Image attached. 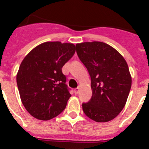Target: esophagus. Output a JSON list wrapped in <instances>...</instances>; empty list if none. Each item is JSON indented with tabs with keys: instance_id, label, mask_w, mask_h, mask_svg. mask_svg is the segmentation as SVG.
<instances>
[{
	"instance_id": "esophagus-1",
	"label": "esophagus",
	"mask_w": 149,
	"mask_h": 149,
	"mask_svg": "<svg viewBox=\"0 0 149 149\" xmlns=\"http://www.w3.org/2000/svg\"><path fill=\"white\" fill-rule=\"evenodd\" d=\"M80 89H81V86H79V87L76 88V89H74V93H75L76 95L78 94L79 92H80Z\"/></svg>"
}]
</instances>
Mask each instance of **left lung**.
Returning <instances> with one entry per match:
<instances>
[{
  "label": "left lung",
  "mask_w": 149,
  "mask_h": 149,
  "mask_svg": "<svg viewBox=\"0 0 149 149\" xmlns=\"http://www.w3.org/2000/svg\"><path fill=\"white\" fill-rule=\"evenodd\" d=\"M77 56L91 77L93 96L82 104L89 119L97 122L113 119L124 108L131 87L127 62L113 47L102 42L76 45Z\"/></svg>",
  "instance_id": "1"
}]
</instances>
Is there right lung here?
<instances>
[{
  "label": "right lung",
  "mask_w": 149,
  "mask_h": 149,
  "mask_svg": "<svg viewBox=\"0 0 149 149\" xmlns=\"http://www.w3.org/2000/svg\"><path fill=\"white\" fill-rule=\"evenodd\" d=\"M72 43L46 42L34 48L21 63L16 81L21 100L36 119L50 120L65 108L71 94L62 68L75 53Z\"/></svg>",
  "instance_id": "add662e5"
}]
</instances>
